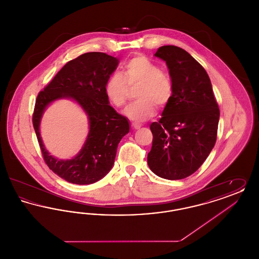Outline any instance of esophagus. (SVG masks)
Masks as SVG:
<instances>
[{
    "instance_id": "1",
    "label": "esophagus",
    "mask_w": 259,
    "mask_h": 259,
    "mask_svg": "<svg viewBox=\"0 0 259 259\" xmlns=\"http://www.w3.org/2000/svg\"><path fill=\"white\" fill-rule=\"evenodd\" d=\"M132 127H133V129H135V130H138V129H140V128L142 127V125H141V124L138 123H132Z\"/></svg>"
}]
</instances>
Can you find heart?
Instances as JSON below:
<instances>
[{
    "label": "heart",
    "mask_w": 259,
    "mask_h": 259,
    "mask_svg": "<svg viewBox=\"0 0 259 259\" xmlns=\"http://www.w3.org/2000/svg\"><path fill=\"white\" fill-rule=\"evenodd\" d=\"M140 85L136 92L138 99L125 111V115L135 122H144L156 113V106L164 108L172 97L170 76L160 67L144 55H137L124 63L121 74H111L105 85V93L111 105L123 108L127 102L129 87Z\"/></svg>",
    "instance_id": "b5f03b06"
}]
</instances>
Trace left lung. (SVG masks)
Here are the masks:
<instances>
[{"instance_id":"1","label":"left lung","mask_w":259,"mask_h":259,"mask_svg":"<svg viewBox=\"0 0 259 259\" xmlns=\"http://www.w3.org/2000/svg\"><path fill=\"white\" fill-rule=\"evenodd\" d=\"M154 56L166 62L172 97L160 120L150 124L148 167L163 179L182 180L196 172L214 147L220 109L209 75L187 51L164 46Z\"/></svg>"}]
</instances>
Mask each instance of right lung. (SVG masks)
Instances as JSON below:
<instances>
[{"label": "right lung", "instance_id": "obj_1", "mask_svg": "<svg viewBox=\"0 0 259 259\" xmlns=\"http://www.w3.org/2000/svg\"><path fill=\"white\" fill-rule=\"evenodd\" d=\"M119 60L103 52H87L68 62L37 95L33 125L44 159L52 172L74 185H91L111 171L119 142L129 133L128 119L117 113L105 93L108 78ZM70 98L86 112L90 130L80 152L71 160H58L40 137L43 112L53 101Z\"/></svg>", "mask_w": 259, "mask_h": 259}]
</instances>
